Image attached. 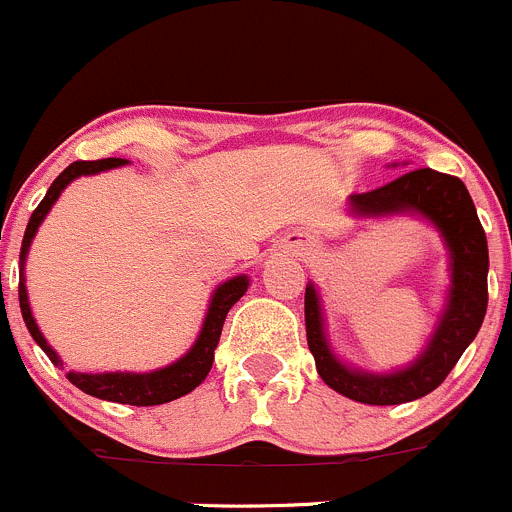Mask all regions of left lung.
<instances>
[{
  "mask_svg": "<svg viewBox=\"0 0 512 512\" xmlns=\"http://www.w3.org/2000/svg\"><path fill=\"white\" fill-rule=\"evenodd\" d=\"M351 214H418L438 229L450 254V291L426 351L406 368L391 373L356 371L333 356L326 341L321 298L306 286V338L316 371L326 386L368 406H398L416 401L445 381L465 348L483 326L488 308V241L473 199L458 176L433 169L406 171L381 189L348 196Z\"/></svg>",
  "mask_w": 512,
  "mask_h": 512,
  "instance_id": "1",
  "label": "left lung"
}]
</instances>
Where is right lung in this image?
Instances as JSON below:
<instances>
[{
  "label": "right lung",
  "mask_w": 512,
  "mask_h": 512,
  "mask_svg": "<svg viewBox=\"0 0 512 512\" xmlns=\"http://www.w3.org/2000/svg\"><path fill=\"white\" fill-rule=\"evenodd\" d=\"M129 164L126 159H99V161H74L69 164L62 174L54 179V184L49 186L47 196L39 201V206L34 209L32 219H29L27 231H24L22 239V254H19V266H22V278H19V308H22L24 323H27L29 333H32L34 341L39 343L44 353L49 356V361L54 366H64L62 358L57 356L52 346L47 343V338L39 331L37 321L32 316V308H29V296L27 286H24V261H27L29 246L32 239L37 236V229L42 226L44 216L49 214V209L54 206V201L62 196V191L72 184L79 176L99 174V171L114 169V166ZM249 288V276H234L229 281L221 283L214 291L209 303V311H206L204 326H201L199 338H196L194 346L174 361L171 366L159 368V371L151 373H74L69 371L67 378L79 388V391L89 393V396L101 398V401L111 403H126V406H159V403L176 401V398L186 396V393L194 391L211 371V363H214V351L219 346L221 328H224L226 313L231 311L236 301L246 293Z\"/></svg>",
  "instance_id": "add662e5"
}]
</instances>
